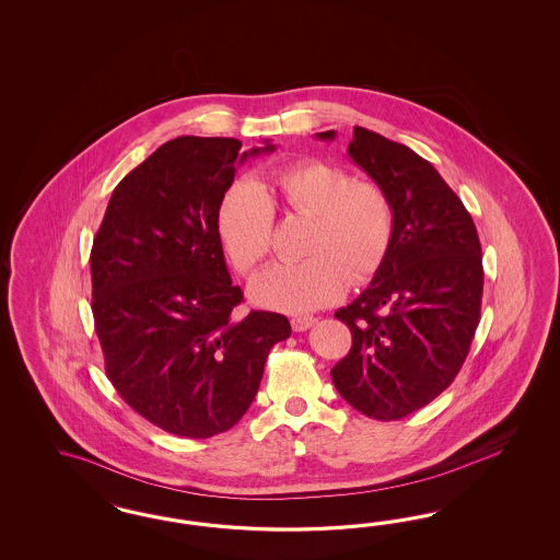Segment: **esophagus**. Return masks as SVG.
Segmentation results:
<instances>
[{"label":"esophagus","mask_w":560,"mask_h":560,"mask_svg":"<svg viewBox=\"0 0 560 560\" xmlns=\"http://www.w3.org/2000/svg\"><path fill=\"white\" fill-rule=\"evenodd\" d=\"M314 324H316L314 316H293V318H291V328H293L295 332H304L307 328H312Z\"/></svg>","instance_id":"1"}]
</instances>
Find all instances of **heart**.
Segmentation results:
<instances>
[{
  "mask_svg": "<svg viewBox=\"0 0 560 560\" xmlns=\"http://www.w3.org/2000/svg\"><path fill=\"white\" fill-rule=\"evenodd\" d=\"M275 205L307 218L298 262H277L250 285L255 302L283 312L332 304L345 283L380 269L394 237V207L377 183L355 180L342 166L302 160L275 170L260 188L240 180L218 207V230L242 272H255L272 248Z\"/></svg>",
  "mask_w": 560,
  "mask_h": 560,
  "instance_id": "heart-1",
  "label": "heart"
}]
</instances>
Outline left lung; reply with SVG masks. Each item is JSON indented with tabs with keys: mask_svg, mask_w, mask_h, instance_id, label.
I'll use <instances>...</instances> for the list:
<instances>
[{
	"mask_svg": "<svg viewBox=\"0 0 560 560\" xmlns=\"http://www.w3.org/2000/svg\"><path fill=\"white\" fill-rule=\"evenodd\" d=\"M349 155L388 192L394 237L370 288L335 314L353 345L330 375L359 412L396 421L462 370L480 323L482 250L470 213L424 158L363 127Z\"/></svg>",
	"mask_w": 560,
	"mask_h": 560,
	"instance_id": "obj_1",
	"label": "left lung"
}]
</instances>
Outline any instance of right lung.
Listing matches in <instances>:
<instances>
[{
	"mask_svg": "<svg viewBox=\"0 0 560 560\" xmlns=\"http://www.w3.org/2000/svg\"><path fill=\"white\" fill-rule=\"evenodd\" d=\"M234 137L183 136L131 170L106 207L90 253L92 314L104 370L145 421L178 438L232 429L253 405L283 314L236 318L218 230L240 152Z\"/></svg>",
	"mask_w": 560,
	"mask_h": 560,
	"instance_id": "add662e5",
	"label": "right lung"
}]
</instances>
